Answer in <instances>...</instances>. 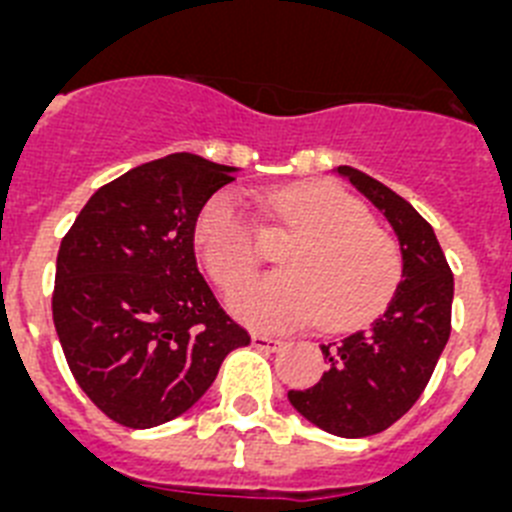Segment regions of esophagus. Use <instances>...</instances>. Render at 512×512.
I'll return each mask as SVG.
<instances>
[{"label": "esophagus", "mask_w": 512, "mask_h": 512, "mask_svg": "<svg viewBox=\"0 0 512 512\" xmlns=\"http://www.w3.org/2000/svg\"><path fill=\"white\" fill-rule=\"evenodd\" d=\"M252 347L260 349V352H278V349L283 347V342H280V339H275V336L252 334Z\"/></svg>", "instance_id": "obj_1"}]
</instances>
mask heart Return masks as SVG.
I'll return each mask as SVG.
<instances>
[{"label":"heart","instance_id":"b5f03b06","mask_svg":"<svg viewBox=\"0 0 512 512\" xmlns=\"http://www.w3.org/2000/svg\"><path fill=\"white\" fill-rule=\"evenodd\" d=\"M278 214L308 229L283 257L278 275L250 280L229 298L239 321L262 331L324 324L344 329L370 319L393 293L400 255L393 239L370 227L367 209L336 183L293 186L273 199ZM193 245L222 288H234L260 262L257 227L237 193L211 196L193 224Z\"/></svg>","mask_w":512,"mask_h":512}]
</instances>
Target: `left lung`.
Listing matches in <instances>:
<instances>
[{
    "instance_id": "left-lung-1",
    "label": "left lung",
    "mask_w": 512,
    "mask_h": 512,
    "mask_svg": "<svg viewBox=\"0 0 512 512\" xmlns=\"http://www.w3.org/2000/svg\"><path fill=\"white\" fill-rule=\"evenodd\" d=\"M388 224L400 247V283L367 329L321 344L326 372L313 388L288 390L313 426L359 439L393 426L421 398L451 331L454 275L431 224L403 196L349 165L334 168Z\"/></svg>"
}]
</instances>
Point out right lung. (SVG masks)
Segmentation results:
<instances>
[{
	"label": "right lung",
	"instance_id": "1",
	"mask_svg": "<svg viewBox=\"0 0 512 512\" xmlns=\"http://www.w3.org/2000/svg\"><path fill=\"white\" fill-rule=\"evenodd\" d=\"M239 168L173 153L86 201L55 262L53 321L73 377L130 428L186 413L250 344L199 273L193 224Z\"/></svg>",
	"mask_w": 512,
	"mask_h": 512
}]
</instances>
